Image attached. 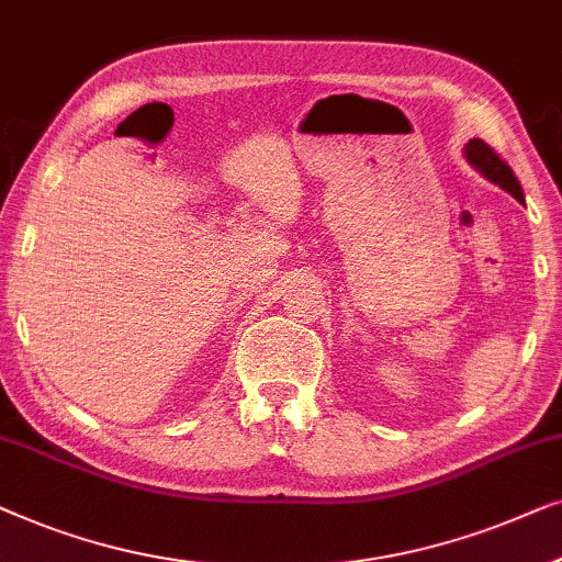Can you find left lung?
Instances as JSON below:
<instances>
[{"mask_svg": "<svg viewBox=\"0 0 562 562\" xmlns=\"http://www.w3.org/2000/svg\"><path fill=\"white\" fill-rule=\"evenodd\" d=\"M463 155H465V160H469L471 168H476L486 180H492V183L504 188V191L515 195L517 201L525 203V193H521V186L515 178V172H512L509 165L504 162L502 157L486 145V142L471 139L469 145L463 147Z\"/></svg>", "mask_w": 562, "mask_h": 562, "instance_id": "obj_1", "label": "left lung"}]
</instances>
